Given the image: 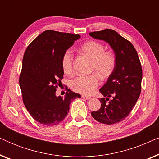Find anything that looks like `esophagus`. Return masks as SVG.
I'll use <instances>...</instances> for the list:
<instances>
[{
    "mask_svg": "<svg viewBox=\"0 0 159 159\" xmlns=\"http://www.w3.org/2000/svg\"><path fill=\"white\" fill-rule=\"evenodd\" d=\"M82 98H85V99H90L91 97L90 96H88V95H82Z\"/></svg>",
    "mask_w": 159,
    "mask_h": 159,
    "instance_id": "34e87169",
    "label": "esophagus"
}]
</instances>
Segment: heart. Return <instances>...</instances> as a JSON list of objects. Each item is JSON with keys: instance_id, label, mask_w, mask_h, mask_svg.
Instances as JSON below:
<instances>
[{"instance_id": "1", "label": "heart", "mask_w": 159, "mask_h": 159, "mask_svg": "<svg viewBox=\"0 0 159 159\" xmlns=\"http://www.w3.org/2000/svg\"><path fill=\"white\" fill-rule=\"evenodd\" d=\"M81 51L92 60L91 69L95 71L100 77L107 78L114 71L116 64L114 53L105 51V48L96 41H88L81 47ZM74 54L71 50H66L62 56L61 66L67 75L73 73ZM71 88L75 92L84 95L91 94L99 85V80L96 75H80L71 81Z\"/></svg>"}]
</instances>
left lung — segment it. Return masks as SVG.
Segmentation results:
<instances>
[{
  "instance_id": "8db88e82",
  "label": "left lung",
  "mask_w": 159,
  "mask_h": 159,
  "mask_svg": "<svg viewBox=\"0 0 159 159\" xmlns=\"http://www.w3.org/2000/svg\"><path fill=\"white\" fill-rule=\"evenodd\" d=\"M93 38L106 41L114 50L116 64L106 84L100 89L99 110L91 112L95 120L106 125L123 121L135 105L141 93L143 71L133 45L116 31L106 29L90 32ZM112 97L111 99L109 98Z\"/></svg>"
}]
</instances>
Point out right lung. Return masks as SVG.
I'll return each mask as SVG.
<instances>
[{
  "mask_svg": "<svg viewBox=\"0 0 159 159\" xmlns=\"http://www.w3.org/2000/svg\"><path fill=\"white\" fill-rule=\"evenodd\" d=\"M80 38V34L48 30L39 34L26 49L19 85L26 108L41 125L53 126L61 122L71 102L81 97L69 90L64 98L56 95L64 75L62 56Z\"/></svg>",
  "mask_w": 159,
  "mask_h": 159,
  "instance_id": "add662e5",
  "label": "right lung"
}]
</instances>
